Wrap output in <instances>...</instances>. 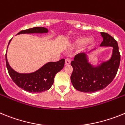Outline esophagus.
Instances as JSON below:
<instances>
[{
  "instance_id": "esophagus-1",
  "label": "esophagus",
  "mask_w": 125,
  "mask_h": 125,
  "mask_svg": "<svg viewBox=\"0 0 125 125\" xmlns=\"http://www.w3.org/2000/svg\"><path fill=\"white\" fill-rule=\"evenodd\" d=\"M70 62H71V60H70V58H66L65 61V65H69L70 63Z\"/></svg>"
}]
</instances>
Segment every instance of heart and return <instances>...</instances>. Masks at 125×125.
<instances>
[{
	"label": "heart",
	"mask_w": 125,
	"mask_h": 125,
	"mask_svg": "<svg viewBox=\"0 0 125 125\" xmlns=\"http://www.w3.org/2000/svg\"><path fill=\"white\" fill-rule=\"evenodd\" d=\"M94 43V40L93 38H87L85 36H79L75 38L72 42V46L73 47H79L83 44V47L91 48L93 46Z\"/></svg>",
	"instance_id": "heart-1"
}]
</instances>
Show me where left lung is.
<instances>
[{"mask_svg": "<svg viewBox=\"0 0 125 125\" xmlns=\"http://www.w3.org/2000/svg\"><path fill=\"white\" fill-rule=\"evenodd\" d=\"M103 41L100 46L112 47L111 56L106 61L94 65L89 62V55L81 53L71 62L73 72L70 77L73 87L83 93H94L104 89L116 75L120 63L118 43L106 32H101Z\"/></svg>", "mask_w": 125, "mask_h": 125, "instance_id": "8db88e82", "label": "left lung"}]
</instances>
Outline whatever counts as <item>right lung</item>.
I'll list each match as a JSON object with an SVG mask.
<instances>
[{
  "label": "right lung",
  "instance_id": "right-lung-1",
  "mask_svg": "<svg viewBox=\"0 0 125 125\" xmlns=\"http://www.w3.org/2000/svg\"><path fill=\"white\" fill-rule=\"evenodd\" d=\"M48 31V30L44 27H34L22 30L17 34H42L47 33ZM11 40L9 42L7 48ZM5 62L9 74L14 82L20 88L32 93H42L50 89L53 83L55 75L63 68L65 64V59H62L56 62H50L43 65L36 71L31 73H22L15 71L10 67L7 60V52L5 53Z\"/></svg>",
  "mask_w": 125,
  "mask_h": 125
}]
</instances>
